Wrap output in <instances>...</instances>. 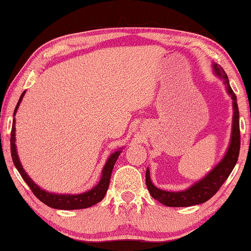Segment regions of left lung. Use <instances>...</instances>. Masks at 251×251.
Returning a JSON list of instances; mask_svg holds the SVG:
<instances>
[{
	"mask_svg": "<svg viewBox=\"0 0 251 251\" xmlns=\"http://www.w3.org/2000/svg\"><path fill=\"white\" fill-rule=\"evenodd\" d=\"M212 72L218 78L223 80L227 94L232 100V124L230 141L226 152L222 160L208 172L201 179L194 182L192 186L179 192H168L157 188L151 179L150 168L146 169V186L151 197L157 201L168 207H189L203 203L218 192L220 187L230 175L233 167L236 166L240 150V129H239V110H238L237 97L232 92L227 74L223 67L217 63L212 64Z\"/></svg>",
	"mask_w": 251,
	"mask_h": 251,
	"instance_id": "obj_1",
	"label": "left lung"
}]
</instances>
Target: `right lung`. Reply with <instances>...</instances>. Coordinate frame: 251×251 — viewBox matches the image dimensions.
I'll use <instances>...</instances> for the list:
<instances>
[{
	"label": "right lung",
	"instance_id": "1",
	"mask_svg": "<svg viewBox=\"0 0 251 251\" xmlns=\"http://www.w3.org/2000/svg\"><path fill=\"white\" fill-rule=\"evenodd\" d=\"M25 92L26 91H24L22 93L18 104H16L13 116H15L16 112H18L19 106L25 95ZM15 130H16L15 118H13V125H12V131H11V155H12V159H13L14 166L19 171L20 175L22 176L24 181L26 182L29 188H31L33 194L35 195V196L39 198L42 202L45 203L46 206L52 207L54 209H62V210L84 209V208H88L96 205L97 202H100L101 199L105 197V194L107 193V189L109 186V180H110V176H112L114 165H115L118 156L121 155L123 148H120V150L115 151L109 155L107 160H106L103 169H101V176H100V181L97 182L92 189L82 194H55V193L46 192L45 189L41 188V187L37 184H35L32 178L27 175V173L24 171V168L19 158L18 150H16Z\"/></svg>",
	"mask_w": 251,
	"mask_h": 251
}]
</instances>
